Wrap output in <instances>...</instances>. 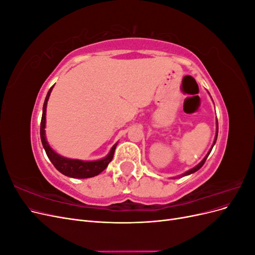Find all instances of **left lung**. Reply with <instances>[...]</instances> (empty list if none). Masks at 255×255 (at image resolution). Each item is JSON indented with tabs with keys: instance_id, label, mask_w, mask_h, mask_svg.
Wrapping results in <instances>:
<instances>
[{
	"instance_id": "obj_1",
	"label": "left lung",
	"mask_w": 255,
	"mask_h": 255,
	"mask_svg": "<svg viewBox=\"0 0 255 255\" xmlns=\"http://www.w3.org/2000/svg\"><path fill=\"white\" fill-rule=\"evenodd\" d=\"M217 136H218V121H217V132H216V137H215V140H214V143H213V145H212V148H211V150L208 151V153L206 154L205 155V157L200 161V163L196 166V167H194L192 169H190V170H188V171H186L185 172L184 174H182V176H185V175H189V174H191V173H194V172H196V171H198L200 168H201L203 165H204V163H205V160H206V158H207V156L210 155V153H211V151H212V149H213V146H214V144L216 143V140H217Z\"/></svg>"
}]
</instances>
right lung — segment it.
I'll return each mask as SVG.
<instances>
[{"label":"right lung","mask_w":255,"mask_h":255,"mask_svg":"<svg viewBox=\"0 0 255 255\" xmlns=\"http://www.w3.org/2000/svg\"><path fill=\"white\" fill-rule=\"evenodd\" d=\"M54 87L50 88L47 97H45L44 103H43V109H42V117H41V123H40V138L43 148L45 150V153L51 160V163L54 165L57 170L67 176L74 177V179H87V177L96 176L101 173L104 169L109 166V164L112 161L114 157L115 149L117 146V143L113 145L110 153L107 155L99 160H81V159H72V158H67L59 155L55 151H54L50 144L47 141V138H45V113H47V104L48 100L50 98L51 91Z\"/></svg>","instance_id":"add662e5"}]
</instances>
